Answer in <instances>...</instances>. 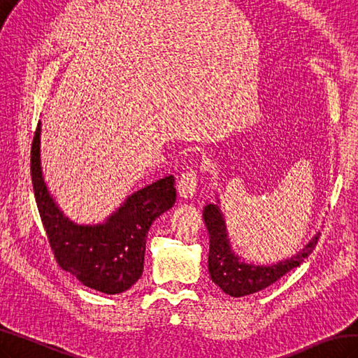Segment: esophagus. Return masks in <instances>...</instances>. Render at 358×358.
Listing matches in <instances>:
<instances>
[{
	"mask_svg": "<svg viewBox=\"0 0 358 358\" xmlns=\"http://www.w3.org/2000/svg\"><path fill=\"white\" fill-rule=\"evenodd\" d=\"M197 189V170H187L178 180V191L182 199H191L196 194Z\"/></svg>",
	"mask_w": 358,
	"mask_h": 358,
	"instance_id": "34e87169",
	"label": "esophagus"
}]
</instances>
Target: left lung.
Wrapping results in <instances>:
<instances>
[{
  "label": "left lung",
  "instance_id": "obj_1",
  "mask_svg": "<svg viewBox=\"0 0 358 358\" xmlns=\"http://www.w3.org/2000/svg\"><path fill=\"white\" fill-rule=\"evenodd\" d=\"M203 220L209 232V276L226 294L234 296V298H241V296L264 290L285 273H289L290 270L299 267L316 248L320 235L316 234L292 258L268 266H255L246 263L232 250L224 217L219 205H206L203 209Z\"/></svg>",
  "mask_w": 358,
  "mask_h": 358
}]
</instances>
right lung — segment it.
<instances>
[{"mask_svg":"<svg viewBox=\"0 0 358 358\" xmlns=\"http://www.w3.org/2000/svg\"><path fill=\"white\" fill-rule=\"evenodd\" d=\"M31 180L43 228L60 267L83 285L106 294L123 293L141 278L150 226L176 202L171 174L135 191L103 223H74L43 180L39 121L31 144Z\"/></svg>","mask_w":358,"mask_h":358,"instance_id":"right-lung-1","label":"right lung"}]
</instances>
